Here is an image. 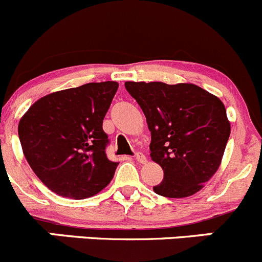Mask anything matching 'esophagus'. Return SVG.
Segmentation results:
<instances>
[{"instance_id":"34e87169","label":"esophagus","mask_w":262,"mask_h":262,"mask_svg":"<svg viewBox=\"0 0 262 262\" xmlns=\"http://www.w3.org/2000/svg\"><path fill=\"white\" fill-rule=\"evenodd\" d=\"M135 159L137 160V162L140 163V164H145V163L147 162L146 160V157H145L142 152H136V155H135Z\"/></svg>"}]
</instances>
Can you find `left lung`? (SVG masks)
Masks as SVG:
<instances>
[{
	"instance_id": "1",
	"label": "left lung",
	"mask_w": 262,
	"mask_h": 262,
	"mask_svg": "<svg viewBox=\"0 0 262 262\" xmlns=\"http://www.w3.org/2000/svg\"><path fill=\"white\" fill-rule=\"evenodd\" d=\"M151 132L150 157L164 172L152 190L164 198L195 195L222 163L230 122L222 100L195 84L126 81Z\"/></svg>"
}]
</instances>
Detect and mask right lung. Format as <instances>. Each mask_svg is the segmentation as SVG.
<instances>
[{"label":"right lung","instance_id":"right-lung-1","mask_svg":"<svg viewBox=\"0 0 262 262\" xmlns=\"http://www.w3.org/2000/svg\"><path fill=\"white\" fill-rule=\"evenodd\" d=\"M118 82H89L40 98L19 122L23 152L37 177L63 198H90L107 187L118 163L105 154L103 120Z\"/></svg>","mask_w":262,"mask_h":262}]
</instances>
